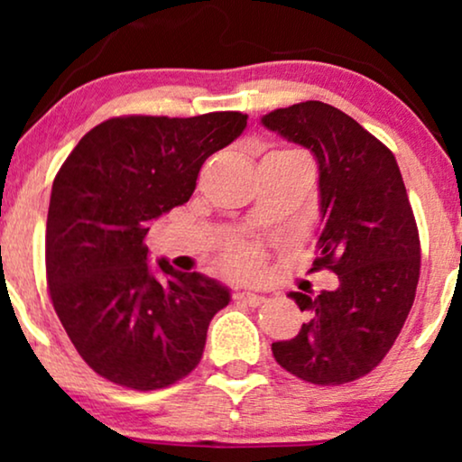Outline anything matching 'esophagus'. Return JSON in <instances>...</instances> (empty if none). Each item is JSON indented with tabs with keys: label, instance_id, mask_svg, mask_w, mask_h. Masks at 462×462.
Returning a JSON list of instances; mask_svg holds the SVG:
<instances>
[{
	"label": "esophagus",
	"instance_id": "obj_1",
	"mask_svg": "<svg viewBox=\"0 0 462 462\" xmlns=\"http://www.w3.org/2000/svg\"><path fill=\"white\" fill-rule=\"evenodd\" d=\"M236 300L245 302V305H250V307H258V305H263V302H264V296L256 294V292H237Z\"/></svg>",
	"mask_w": 462,
	"mask_h": 462
}]
</instances>
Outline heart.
<instances>
[{
  "label": "heart",
  "instance_id": "heart-1",
  "mask_svg": "<svg viewBox=\"0 0 462 462\" xmlns=\"http://www.w3.org/2000/svg\"><path fill=\"white\" fill-rule=\"evenodd\" d=\"M226 263L236 273H254L261 267V252L254 245H237L229 252Z\"/></svg>",
  "mask_w": 462,
  "mask_h": 462
}]
</instances>
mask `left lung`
Here are the masks:
<instances>
[{"label":"left lung","mask_w":462,"mask_h":462,"mask_svg":"<svg viewBox=\"0 0 462 462\" xmlns=\"http://www.w3.org/2000/svg\"><path fill=\"white\" fill-rule=\"evenodd\" d=\"M319 166L321 231L311 271L338 275L332 292H290L309 321L271 345L275 362L313 384H343L387 356L412 309L420 239L395 155L337 106L307 100L263 116Z\"/></svg>","instance_id":"8db88e82"}]
</instances>
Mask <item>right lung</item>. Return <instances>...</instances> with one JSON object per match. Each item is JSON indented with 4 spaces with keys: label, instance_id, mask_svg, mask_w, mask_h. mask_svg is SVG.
Wrapping results in <instances>:
<instances>
[{
    "label": "right lung",
    "instance_id": "add662e5",
    "mask_svg": "<svg viewBox=\"0 0 462 462\" xmlns=\"http://www.w3.org/2000/svg\"><path fill=\"white\" fill-rule=\"evenodd\" d=\"M239 111L124 116L78 143L52 185L46 223L50 299L81 359L136 391L174 384L204 356L208 326L231 294L217 280L149 267L155 218L187 204L204 162L242 134Z\"/></svg>",
    "mask_w": 462,
    "mask_h": 462
}]
</instances>
